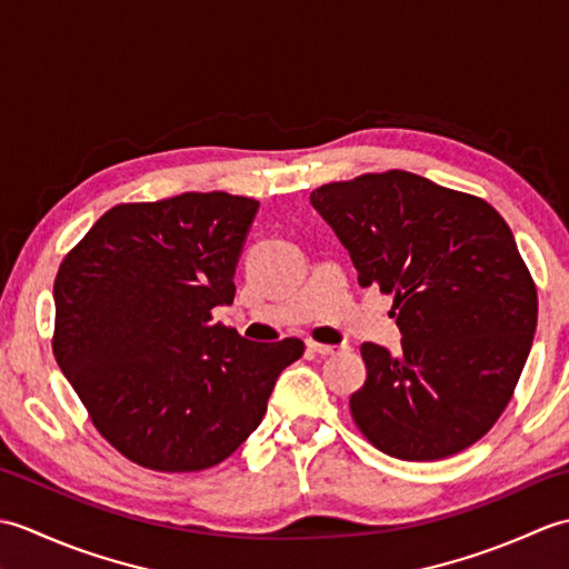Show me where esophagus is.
I'll use <instances>...</instances> for the list:
<instances>
[{"label":"esophagus","instance_id":"obj_1","mask_svg":"<svg viewBox=\"0 0 569 569\" xmlns=\"http://www.w3.org/2000/svg\"><path fill=\"white\" fill-rule=\"evenodd\" d=\"M308 349H312V352H318L320 357H330V355H337V352H345V345H320V342H316V340H308Z\"/></svg>","mask_w":569,"mask_h":569}]
</instances>
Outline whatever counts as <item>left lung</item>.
<instances>
[{
    "label": "left lung",
    "mask_w": 569,
    "mask_h": 569,
    "mask_svg": "<svg viewBox=\"0 0 569 569\" xmlns=\"http://www.w3.org/2000/svg\"><path fill=\"white\" fill-rule=\"evenodd\" d=\"M310 202L352 257L359 283L393 296L401 352L365 342L349 398L377 450L432 462L467 450L509 406L533 345L538 291L487 200L386 171L320 186Z\"/></svg>",
    "instance_id": "8db88e82"
}]
</instances>
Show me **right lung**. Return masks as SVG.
Listing matches in <instances>:
<instances>
[{
	"instance_id": "add662e5",
	"label": "right lung",
	"mask_w": 569,
	"mask_h": 569,
	"mask_svg": "<svg viewBox=\"0 0 569 569\" xmlns=\"http://www.w3.org/2000/svg\"><path fill=\"white\" fill-rule=\"evenodd\" d=\"M259 202L222 190L107 210L60 263L53 355L114 450L153 471L220 465L303 357L298 337L251 342L212 320Z\"/></svg>"
}]
</instances>
